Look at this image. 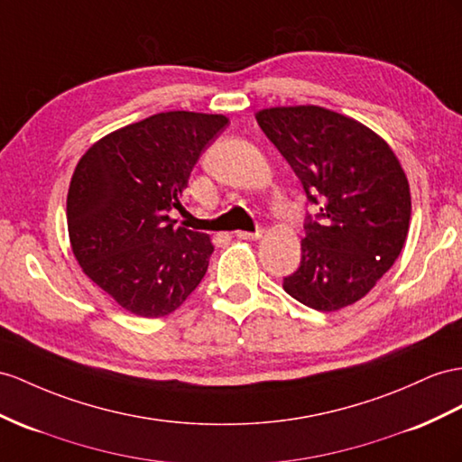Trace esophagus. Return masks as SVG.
Here are the masks:
<instances>
[{
  "instance_id": "obj_1",
  "label": "esophagus",
  "mask_w": 462,
  "mask_h": 462,
  "mask_svg": "<svg viewBox=\"0 0 462 462\" xmlns=\"http://www.w3.org/2000/svg\"><path fill=\"white\" fill-rule=\"evenodd\" d=\"M236 236H238L240 240H259L263 236V230H257V232H244V230H238L236 232Z\"/></svg>"
}]
</instances>
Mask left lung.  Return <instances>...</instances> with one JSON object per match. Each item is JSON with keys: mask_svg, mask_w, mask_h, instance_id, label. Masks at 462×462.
<instances>
[{"mask_svg": "<svg viewBox=\"0 0 462 462\" xmlns=\"http://www.w3.org/2000/svg\"><path fill=\"white\" fill-rule=\"evenodd\" d=\"M255 118L320 210L306 222L300 267L282 289L320 312L355 304L406 242L411 197L400 160L374 130L318 105L269 107Z\"/></svg>", "mask_w": 462, "mask_h": 462, "instance_id": "1", "label": "left lung"}]
</instances>
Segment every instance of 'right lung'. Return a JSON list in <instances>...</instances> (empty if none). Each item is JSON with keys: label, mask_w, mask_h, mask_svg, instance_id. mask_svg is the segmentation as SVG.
I'll list each match as a JSON object with an SVG mask.
<instances>
[{"label": "right lung", "mask_w": 462, "mask_h": 462, "mask_svg": "<svg viewBox=\"0 0 462 462\" xmlns=\"http://www.w3.org/2000/svg\"><path fill=\"white\" fill-rule=\"evenodd\" d=\"M228 116L168 111L116 128L79 158L68 189L69 245L81 271L130 314L180 309L215 250L210 236L175 226L171 208L200 153Z\"/></svg>", "instance_id": "1"}]
</instances>
